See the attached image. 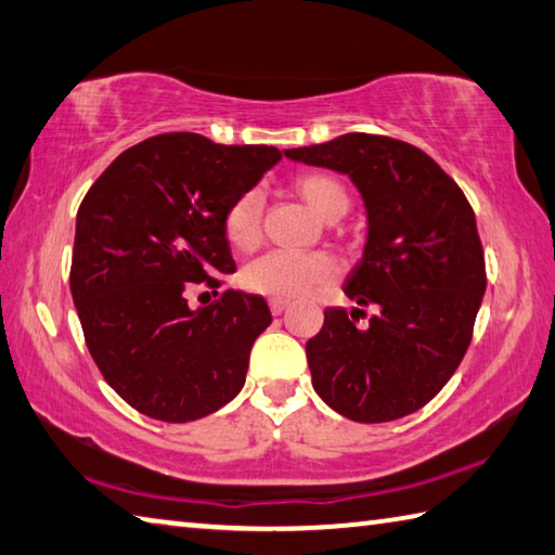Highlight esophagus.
<instances>
[{"label": "esophagus", "mask_w": 555, "mask_h": 555, "mask_svg": "<svg viewBox=\"0 0 555 555\" xmlns=\"http://www.w3.org/2000/svg\"><path fill=\"white\" fill-rule=\"evenodd\" d=\"M287 307H289V299H278V297L270 299V312L272 314H283Z\"/></svg>", "instance_id": "obj_1"}]
</instances>
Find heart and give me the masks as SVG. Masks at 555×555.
Wrapping results in <instances>:
<instances>
[{
  "mask_svg": "<svg viewBox=\"0 0 555 555\" xmlns=\"http://www.w3.org/2000/svg\"><path fill=\"white\" fill-rule=\"evenodd\" d=\"M295 192L302 197L309 209L326 221L341 219L348 204V192L341 182L332 175L324 172H307L299 175L293 182ZM223 238L229 241L231 248L241 253H250L260 246L262 241V194L260 190L241 192L236 199L223 211L221 217ZM338 262L334 256L324 250L314 253H289V250H270L266 256L248 262L243 268V285L250 293L293 299L307 289L326 285L336 280Z\"/></svg>",
  "mask_w": 555,
  "mask_h": 555,
  "instance_id": "obj_1",
  "label": "heart"
}]
</instances>
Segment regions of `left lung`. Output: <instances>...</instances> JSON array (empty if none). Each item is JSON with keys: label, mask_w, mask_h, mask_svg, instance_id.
Masks as SVG:
<instances>
[{"label": "left lung", "mask_w": 555, "mask_h": 555, "mask_svg": "<svg viewBox=\"0 0 555 555\" xmlns=\"http://www.w3.org/2000/svg\"><path fill=\"white\" fill-rule=\"evenodd\" d=\"M285 155L348 175L367 211L344 289L375 314L326 309L307 341L314 390L346 420H402L441 392L470 346L488 285L475 211L439 163L390 135L346 133Z\"/></svg>", "instance_id": "obj_1"}]
</instances>
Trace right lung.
I'll return each mask as SVG.
<instances>
[{"label": "right lung", "mask_w": 555, "mask_h": 555, "mask_svg": "<svg viewBox=\"0 0 555 555\" xmlns=\"http://www.w3.org/2000/svg\"><path fill=\"white\" fill-rule=\"evenodd\" d=\"M283 153L160 133L124 151L77 209L70 293L85 344L112 390L151 420L184 424L221 410L246 383L266 299L223 289L236 272L221 217ZM215 289L209 308L186 293Z\"/></svg>", "instance_id": "1"}]
</instances>
